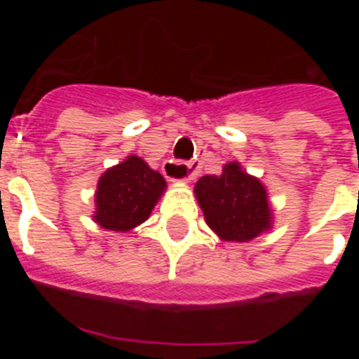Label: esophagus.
<instances>
[{"instance_id": "obj_1", "label": "esophagus", "mask_w": 359, "mask_h": 359, "mask_svg": "<svg viewBox=\"0 0 359 359\" xmlns=\"http://www.w3.org/2000/svg\"><path fill=\"white\" fill-rule=\"evenodd\" d=\"M196 172H198V167L196 163H183V161H176V160H169L165 161L163 165V174L169 180H176L177 174H185L182 177V182H190V180H194Z\"/></svg>"}]
</instances>
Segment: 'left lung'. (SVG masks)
Masks as SVG:
<instances>
[{
  "instance_id": "obj_1",
  "label": "left lung",
  "mask_w": 359,
  "mask_h": 359,
  "mask_svg": "<svg viewBox=\"0 0 359 359\" xmlns=\"http://www.w3.org/2000/svg\"><path fill=\"white\" fill-rule=\"evenodd\" d=\"M207 224L228 243H248L268 231L273 214L261 180L230 161L223 174H207L194 187Z\"/></svg>"
}]
</instances>
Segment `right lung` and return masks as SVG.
<instances>
[{
	"label": "right lung",
	"mask_w": 359,
	"mask_h": 359,
	"mask_svg": "<svg viewBox=\"0 0 359 359\" xmlns=\"http://www.w3.org/2000/svg\"><path fill=\"white\" fill-rule=\"evenodd\" d=\"M165 187L160 172L131 154L98 180L93 221L106 230H133L147 221Z\"/></svg>",
	"instance_id": "obj_1"
}]
</instances>
